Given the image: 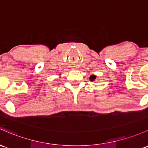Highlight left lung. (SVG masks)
<instances>
[{
  "label": "left lung",
  "mask_w": 148,
  "mask_h": 148,
  "mask_svg": "<svg viewBox=\"0 0 148 148\" xmlns=\"http://www.w3.org/2000/svg\"><path fill=\"white\" fill-rule=\"evenodd\" d=\"M96 76H95V75H91V77H89L90 80H91V82H94L95 79H96Z\"/></svg>",
  "instance_id": "obj_1"
}]
</instances>
